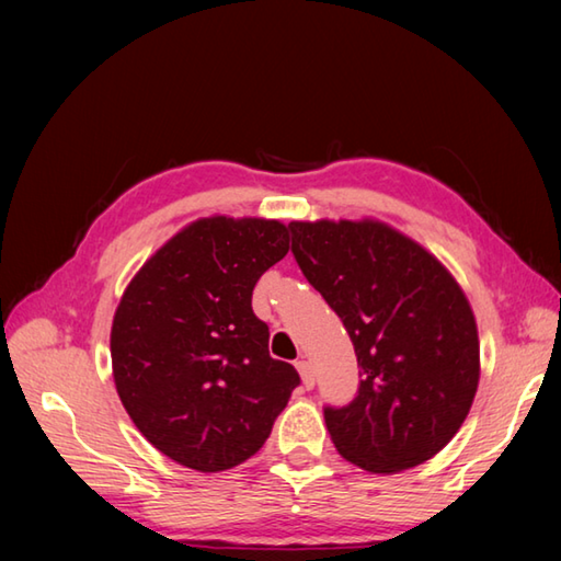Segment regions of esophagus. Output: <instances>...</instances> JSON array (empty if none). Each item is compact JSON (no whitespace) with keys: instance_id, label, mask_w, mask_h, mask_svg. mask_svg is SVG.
I'll return each instance as SVG.
<instances>
[{"instance_id":"34e87169","label":"esophagus","mask_w":561,"mask_h":561,"mask_svg":"<svg viewBox=\"0 0 561 561\" xmlns=\"http://www.w3.org/2000/svg\"><path fill=\"white\" fill-rule=\"evenodd\" d=\"M296 368H298V373H301V380H304L306 389L316 387V373H312V366H310L306 358H298L296 360Z\"/></svg>"}]
</instances>
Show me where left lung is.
I'll list each match as a JSON object with an SVG mask.
<instances>
[{"label":"left lung","mask_w":561,"mask_h":561,"mask_svg":"<svg viewBox=\"0 0 561 561\" xmlns=\"http://www.w3.org/2000/svg\"><path fill=\"white\" fill-rule=\"evenodd\" d=\"M291 253L342 318L360 387L324 409L336 451L370 473L433 459L459 433L480 380L471 304L439 260L380 219L291 221Z\"/></svg>","instance_id":"8db88e82"}]
</instances>
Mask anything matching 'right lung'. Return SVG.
Wrapping results in <instances>:
<instances>
[{
  "mask_svg": "<svg viewBox=\"0 0 561 561\" xmlns=\"http://www.w3.org/2000/svg\"><path fill=\"white\" fill-rule=\"evenodd\" d=\"M286 253L282 221L213 215L176 231L128 282L112 320V375L164 457L217 473L265 445L301 377L270 356L251 298Z\"/></svg>",
  "mask_w": 561,
  "mask_h": 561,
  "instance_id": "1",
  "label": "right lung"
}]
</instances>
